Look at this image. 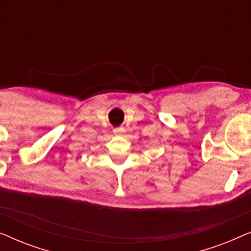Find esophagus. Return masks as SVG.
Wrapping results in <instances>:
<instances>
[{
    "mask_svg": "<svg viewBox=\"0 0 251 251\" xmlns=\"http://www.w3.org/2000/svg\"><path fill=\"white\" fill-rule=\"evenodd\" d=\"M113 132H114L115 135H121V133L125 132V129H123V128H116V129L113 130Z\"/></svg>",
    "mask_w": 251,
    "mask_h": 251,
    "instance_id": "esophagus-1",
    "label": "esophagus"
}]
</instances>
